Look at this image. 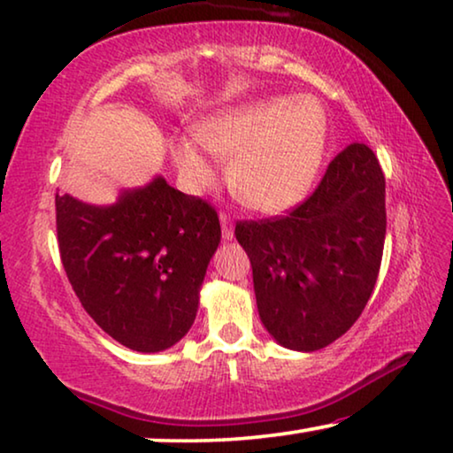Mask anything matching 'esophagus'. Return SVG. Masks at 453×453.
<instances>
[{
  "label": "esophagus",
  "mask_w": 453,
  "mask_h": 453,
  "mask_svg": "<svg viewBox=\"0 0 453 453\" xmlns=\"http://www.w3.org/2000/svg\"><path fill=\"white\" fill-rule=\"evenodd\" d=\"M220 226H222V239L225 241H231L234 237V231H233V225H231V219L222 212L220 214Z\"/></svg>",
  "instance_id": "1"
}]
</instances>
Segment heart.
<instances>
[{"mask_svg": "<svg viewBox=\"0 0 453 453\" xmlns=\"http://www.w3.org/2000/svg\"><path fill=\"white\" fill-rule=\"evenodd\" d=\"M194 138L214 157L231 160V188L245 206L280 214L305 200L319 175L327 117L315 98L272 96L203 117ZM196 145L177 140L171 146L173 163L191 189L214 179Z\"/></svg>", "mask_w": 453, "mask_h": 453, "instance_id": "heart-1", "label": "heart"}]
</instances>
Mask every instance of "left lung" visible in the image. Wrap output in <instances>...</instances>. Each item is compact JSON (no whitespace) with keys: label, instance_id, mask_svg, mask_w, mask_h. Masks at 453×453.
Instances as JSON below:
<instances>
[{"label":"left lung","instance_id":"obj_1","mask_svg":"<svg viewBox=\"0 0 453 453\" xmlns=\"http://www.w3.org/2000/svg\"><path fill=\"white\" fill-rule=\"evenodd\" d=\"M259 319L284 349L313 352L358 319L380 274L386 177L373 150L350 144L288 216L237 222Z\"/></svg>","mask_w":453,"mask_h":453}]
</instances>
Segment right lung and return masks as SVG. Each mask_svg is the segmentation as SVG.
I'll return each instance as SVG.
<instances>
[{"instance_id": "1", "label": "right lung", "mask_w": 453, "mask_h": 453, "mask_svg": "<svg viewBox=\"0 0 453 453\" xmlns=\"http://www.w3.org/2000/svg\"><path fill=\"white\" fill-rule=\"evenodd\" d=\"M55 210L61 262L86 313L132 350L177 344L220 243L216 210L160 175L109 206L58 194Z\"/></svg>"}]
</instances>
